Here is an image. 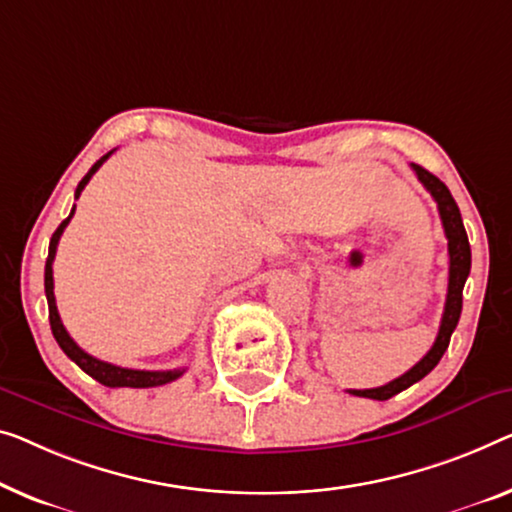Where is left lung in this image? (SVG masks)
<instances>
[{"label":"left lung","instance_id":"8db88e82","mask_svg":"<svg viewBox=\"0 0 512 512\" xmlns=\"http://www.w3.org/2000/svg\"><path fill=\"white\" fill-rule=\"evenodd\" d=\"M411 167H414L418 181L423 183L427 193H430L434 197V202H437L441 225H444V232L448 239V294H446V305H444V317H441V326L432 349L414 365V368L379 388H365V391H356L354 388V391H349L352 395H358V398L388 400L393 398V395H398L400 391H404V388L416 384V381H421L425 375H430L434 365L441 361V356H444V352L448 349L451 335L455 331L457 322H460L462 289L471 271V248H469L467 232H464V225H462L460 209H457L451 190L446 188L444 181H439L434 174L423 170L421 165H411Z\"/></svg>","mask_w":512,"mask_h":512}]
</instances>
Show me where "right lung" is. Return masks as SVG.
I'll return each mask as SVG.
<instances>
[{
	"mask_svg": "<svg viewBox=\"0 0 512 512\" xmlns=\"http://www.w3.org/2000/svg\"><path fill=\"white\" fill-rule=\"evenodd\" d=\"M112 156V151H108L103 158H98L94 165H91V170L82 177V181L78 183V188H75V200H78L82 190L89 183V179L94 177L98 167H101L105 160ZM75 213V207L71 209V216H68L64 223H61L55 234H52L50 239V250H48V262H45V296H48V310H50V329L52 335H55L57 345L64 349V354L71 358L80 365L82 370L87 372L89 377H94L96 381H101L103 386H110V388H154V386H163V384H170V381L179 379L186 368H177V370H131V368H119V365H112V363H105V361H98L91 354H87L85 349H80L75 345V340L68 335V331L64 329V324H61V317L57 312V303H55V280H52V262H55V255H57V243L61 239V234H64L66 225L71 223Z\"/></svg>",
	"mask_w": 512,
	"mask_h": 512,
	"instance_id": "obj_1",
	"label": "right lung"
}]
</instances>
